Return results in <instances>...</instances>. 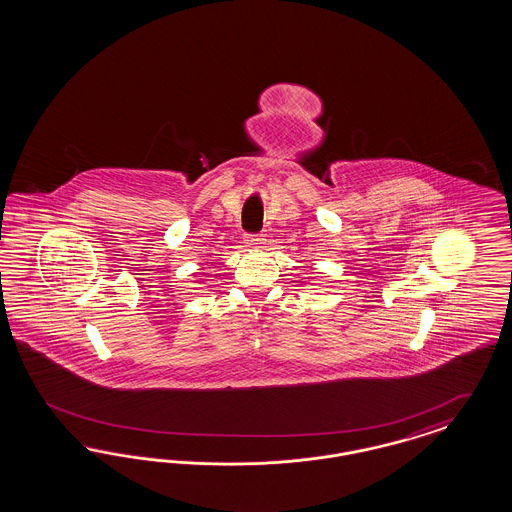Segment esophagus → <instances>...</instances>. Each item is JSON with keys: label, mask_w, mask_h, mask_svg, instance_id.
<instances>
[{"label": "esophagus", "mask_w": 512, "mask_h": 512, "mask_svg": "<svg viewBox=\"0 0 512 512\" xmlns=\"http://www.w3.org/2000/svg\"><path fill=\"white\" fill-rule=\"evenodd\" d=\"M246 244L249 247H263L266 244V238L263 234H246Z\"/></svg>", "instance_id": "34e87169"}]
</instances>
